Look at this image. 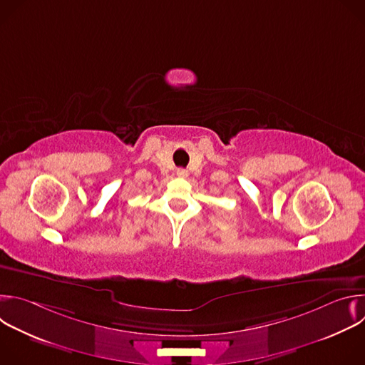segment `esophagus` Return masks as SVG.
<instances>
[{"label":"esophagus","mask_w":365,"mask_h":365,"mask_svg":"<svg viewBox=\"0 0 365 365\" xmlns=\"http://www.w3.org/2000/svg\"><path fill=\"white\" fill-rule=\"evenodd\" d=\"M176 175H178L179 178H187V170H185V169H178V170H176Z\"/></svg>","instance_id":"34e87169"}]
</instances>
